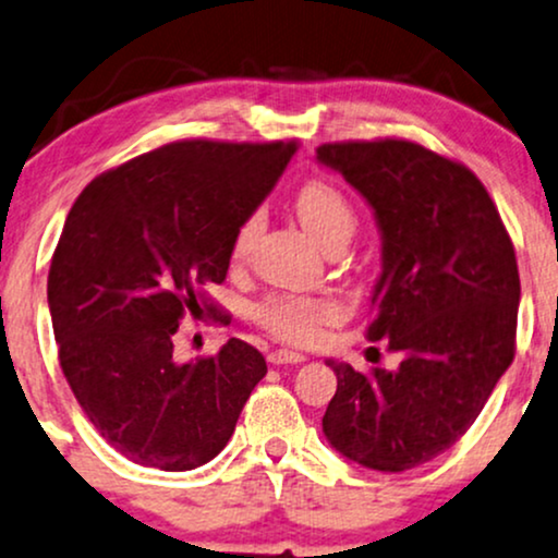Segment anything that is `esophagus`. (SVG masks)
<instances>
[{
	"label": "esophagus",
	"instance_id": "34e87169",
	"mask_svg": "<svg viewBox=\"0 0 558 558\" xmlns=\"http://www.w3.org/2000/svg\"><path fill=\"white\" fill-rule=\"evenodd\" d=\"M305 360H307L305 354L290 352V349H274V352L268 354V362H271V364H300Z\"/></svg>",
	"mask_w": 558,
	"mask_h": 558
}]
</instances>
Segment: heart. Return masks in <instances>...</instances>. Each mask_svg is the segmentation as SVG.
Wrapping results in <instances>:
<instances>
[{"mask_svg": "<svg viewBox=\"0 0 558 558\" xmlns=\"http://www.w3.org/2000/svg\"><path fill=\"white\" fill-rule=\"evenodd\" d=\"M294 211H298L302 227L326 245L333 238H352L356 227V215L349 198L328 181H307L294 196ZM258 235V219L247 217L240 225L232 253L245 256L253 240ZM333 318V307L326 300L300 298V294H271L256 307V320L266 331L292 343H311L318 336L323 323Z\"/></svg>", "mask_w": 558, "mask_h": 558, "instance_id": "1", "label": "heart"}]
</instances>
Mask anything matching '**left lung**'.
Segmentation results:
<instances>
[{"label":"left lung","instance_id":"1","mask_svg":"<svg viewBox=\"0 0 558 558\" xmlns=\"http://www.w3.org/2000/svg\"><path fill=\"white\" fill-rule=\"evenodd\" d=\"M315 155L373 206L383 274L367 339L401 354L398 369L373 373L328 360L339 385L323 435L364 469H416L469 432L514 360V245L484 183L422 144L336 142Z\"/></svg>","mask_w":558,"mask_h":558}]
</instances>
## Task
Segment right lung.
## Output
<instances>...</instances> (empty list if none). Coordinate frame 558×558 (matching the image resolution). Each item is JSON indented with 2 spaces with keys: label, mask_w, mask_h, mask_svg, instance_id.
Masks as SVG:
<instances>
[{
  "label": "right lung",
  "mask_w": 558,
  "mask_h": 558,
  "mask_svg": "<svg viewBox=\"0 0 558 558\" xmlns=\"http://www.w3.org/2000/svg\"><path fill=\"white\" fill-rule=\"evenodd\" d=\"M294 153L298 142H173L98 175L74 202L48 311L69 388L123 458L191 471L235 432L264 354L230 339L181 364L173 333L185 311H202L204 287L222 284L240 225Z\"/></svg>",
  "instance_id": "add662e5"
}]
</instances>
